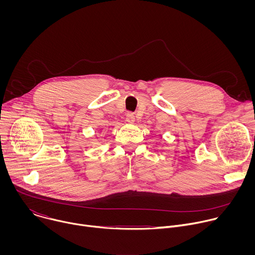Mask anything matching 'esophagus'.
Listing matches in <instances>:
<instances>
[{
  "label": "esophagus",
  "mask_w": 255,
  "mask_h": 255,
  "mask_svg": "<svg viewBox=\"0 0 255 255\" xmlns=\"http://www.w3.org/2000/svg\"><path fill=\"white\" fill-rule=\"evenodd\" d=\"M126 121H127L128 123H134V121H135V116H134V114L131 113V112L127 113V114H126Z\"/></svg>",
  "instance_id": "esophagus-1"
}]
</instances>
